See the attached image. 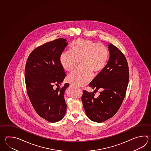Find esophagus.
Here are the masks:
<instances>
[{"label": "esophagus", "mask_w": 151, "mask_h": 151, "mask_svg": "<svg viewBox=\"0 0 151 151\" xmlns=\"http://www.w3.org/2000/svg\"><path fill=\"white\" fill-rule=\"evenodd\" d=\"M70 86H71V87H74V86H73V84H70Z\"/></svg>", "instance_id": "1"}]
</instances>
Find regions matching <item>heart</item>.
<instances>
[{
	"label": "heart",
	"mask_w": 151,
	"mask_h": 151,
	"mask_svg": "<svg viewBox=\"0 0 151 151\" xmlns=\"http://www.w3.org/2000/svg\"><path fill=\"white\" fill-rule=\"evenodd\" d=\"M109 50L106 47L90 40L77 39L70 45V52H63L60 58L62 68L67 71L73 70L80 61L82 67L73 71L67 77L69 83L82 86L89 82L92 72L103 70L108 62Z\"/></svg>",
	"instance_id": "obj_1"
}]
</instances>
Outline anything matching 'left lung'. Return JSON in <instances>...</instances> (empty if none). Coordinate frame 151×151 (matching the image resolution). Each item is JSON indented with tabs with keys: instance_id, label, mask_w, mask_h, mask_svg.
I'll list each match as a JSON object with an SVG mask.
<instances>
[{
	"instance_id": "1",
	"label": "left lung",
	"mask_w": 151,
	"mask_h": 151,
	"mask_svg": "<svg viewBox=\"0 0 151 151\" xmlns=\"http://www.w3.org/2000/svg\"><path fill=\"white\" fill-rule=\"evenodd\" d=\"M110 58L103 70L89 84L95 91L102 90L97 98L93 92L83 91L82 101L90 120L101 123L116 114L126 93L129 70L125 56L117 47L108 46ZM95 92V91H94Z\"/></svg>"
}]
</instances>
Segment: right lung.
<instances>
[{
	"mask_svg": "<svg viewBox=\"0 0 151 151\" xmlns=\"http://www.w3.org/2000/svg\"><path fill=\"white\" fill-rule=\"evenodd\" d=\"M68 43L60 38L38 47L28 56L25 67V83L31 103L40 117L50 123L61 120L67 110L65 92L69 84L59 86L65 77L60 58Z\"/></svg>",
	"mask_w": 151,
	"mask_h": 151,
	"instance_id": "add662e5",
	"label": "right lung"
}]
</instances>
